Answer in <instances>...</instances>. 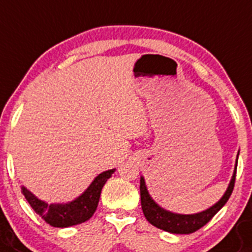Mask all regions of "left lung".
Returning <instances> with one entry per match:
<instances>
[{"instance_id":"8db88e82","label":"left lung","mask_w":252,"mask_h":252,"mask_svg":"<svg viewBox=\"0 0 252 252\" xmlns=\"http://www.w3.org/2000/svg\"><path fill=\"white\" fill-rule=\"evenodd\" d=\"M237 158H239V153H237ZM237 158L236 163H235L234 174L231 176L229 187H227L226 191L224 192L221 199L218 203L214 204L213 206L208 208L206 210L200 211V213L176 214L173 213V211L165 210V209L155 203L154 199L150 196L149 191L147 189V185H145L144 178L140 176V200H142V210L144 213L145 219L150 224L154 225L155 227L164 230V231L171 232V234H191V232H195L196 230L203 227L204 225H206L210 221L213 216L229 200L235 185Z\"/></svg>"}]
</instances>
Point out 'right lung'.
<instances>
[{"label": "right lung", "mask_w": 252, "mask_h": 252, "mask_svg": "<svg viewBox=\"0 0 252 252\" xmlns=\"http://www.w3.org/2000/svg\"><path fill=\"white\" fill-rule=\"evenodd\" d=\"M114 171L115 169H110L100 173L78 197L68 203L48 204L38 199L26 187L21 188V190L28 204L47 224L53 227H68L82 224L93 216L94 211L97 210L103 187Z\"/></svg>", "instance_id": "1"}]
</instances>
